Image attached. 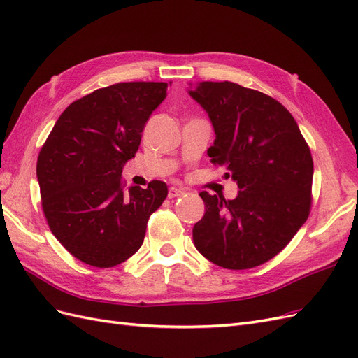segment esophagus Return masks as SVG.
I'll return each mask as SVG.
<instances>
[{"mask_svg":"<svg viewBox=\"0 0 358 358\" xmlns=\"http://www.w3.org/2000/svg\"><path fill=\"white\" fill-rule=\"evenodd\" d=\"M183 194V189H179V188H175V187H171V188H169V199H176V197H180Z\"/></svg>","mask_w":358,"mask_h":358,"instance_id":"obj_1","label":"esophagus"}]
</instances>
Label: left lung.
I'll list each match as a JSON object with an SVG mask.
<instances>
[{"mask_svg":"<svg viewBox=\"0 0 358 358\" xmlns=\"http://www.w3.org/2000/svg\"><path fill=\"white\" fill-rule=\"evenodd\" d=\"M189 95L208 112L215 142L208 155L239 187L234 200L201 191L204 216L194 245L213 264L245 270L278 255L306 222L313 161L285 107L233 82H200Z\"/></svg>","mask_w":358,"mask_h":358,"instance_id":"left-lung-1","label":"left lung"}]
</instances>
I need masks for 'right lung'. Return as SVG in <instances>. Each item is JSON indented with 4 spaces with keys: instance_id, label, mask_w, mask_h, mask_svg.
I'll return each mask as SVG.
<instances>
[{
    "instance_id": "add662e5",
    "label": "right lung",
    "mask_w": 358,
    "mask_h": 358,
    "mask_svg": "<svg viewBox=\"0 0 358 358\" xmlns=\"http://www.w3.org/2000/svg\"><path fill=\"white\" fill-rule=\"evenodd\" d=\"M166 82H124L73 101L53 125L37 159L41 208L53 236L82 263L113 267L142 246L149 216L167 185L125 188L145 124L164 101Z\"/></svg>"
}]
</instances>
